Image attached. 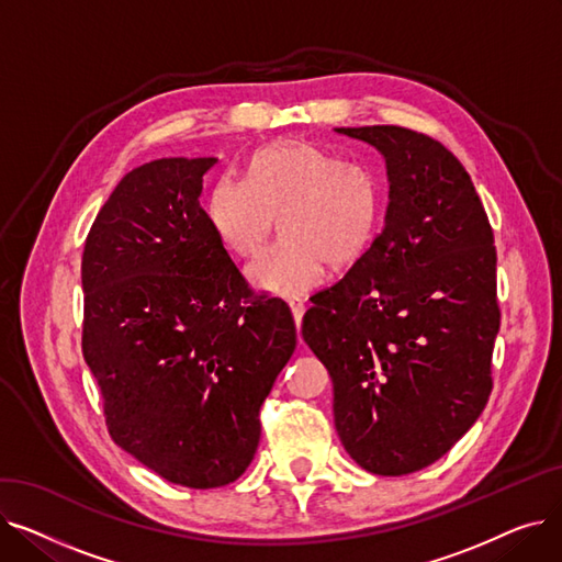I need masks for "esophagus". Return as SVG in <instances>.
Returning a JSON list of instances; mask_svg holds the SVG:
<instances>
[{
  "instance_id": "obj_1",
  "label": "esophagus",
  "mask_w": 562,
  "mask_h": 562,
  "mask_svg": "<svg viewBox=\"0 0 562 562\" xmlns=\"http://www.w3.org/2000/svg\"><path fill=\"white\" fill-rule=\"evenodd\" d=\"M289 310H291V314H293V321H296V328L301 330L303 314H305V303L299 301V299H293V301H289Z\"/></svg>"
}]
</instances>
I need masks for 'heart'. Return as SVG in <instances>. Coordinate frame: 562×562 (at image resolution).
<instances>
[{"instance_id": "heart-1", "label": "heart", "mask_w": 562, "mask_h": 562, "mask_svg": "<svg viewBox=\"0 0 562 562\" xmlns=\"http://www.w3.org/2000/svg\"><path fill=\"white\" fill-rule=\"evenodd\" d=\"M280 218L282 241L263 250L248 280L261 291L301 296L333 269L371 248L382 218V187L371 168L346 164L328 147L280 138L248 164V184L225 177L206 198V223L236 257H252Z\"/></svg>"}]
</instances>
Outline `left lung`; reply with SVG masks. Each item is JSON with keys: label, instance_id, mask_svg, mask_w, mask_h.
I'll return each instance as SVG.
<instances>
[{"label": "left lung", "instance_id": "left-lung-1", "mask_svg": "<svg viewBox=\"0 0 562 562\" xmlns=\"http://www.w3.org/2000/svg\"><path fill=\"white\" fill-rule=\"evenodd\" d=\"M385 159V227L303 316L333 378L348 456L403 476L445 456L492 392L501 312L496 248L464 166L439 140L396 125L337 127Z\"/></svg>", "mask_w": 562, "mask_h": 562}]
</instances>
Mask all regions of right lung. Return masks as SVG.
Instances as JSON below:
<instances>
[{"label": "right lung", "instance_id": "add662e5", "mask_svg": "<svg viewBox=\"0 0 562 562\" xmlns=\"http://www.w3.org/2000/svg\"><path fill=\"white\" fill-rule=\"evenodd\" d=\"M214 157L127 172L81 257V350L109 435L161 479L234 483L259 445V407L296 348L280 299L255 296L200 206Z\"/></svg>", "mask_w": 562, "mask_h": 562}]
</instances>
